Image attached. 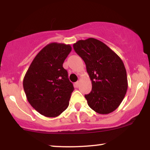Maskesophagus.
<instances>
[{"label":"esophagus","mask_w":150,"mask_h":150,"mask_svg":"<svg viewBox=\"0 0 150 150\" xmlns=\"http://www.w3.org/2000/svg\"><path fill=\"white\" fill-rule=\"evenodd\" d=\"M74 85H75V87H78V86H79V82H75V83L74 84Z\"/></svg>","instance_id":"34e87169"}]
</instances>
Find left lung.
Here are the masks:
<instances>
[{
	"label": "left lung",
	"instance_id": "8db88e82",
	"mask_svg": "<svg viewBox=\"0 0 150 150\" xmlns=\"http://www.w3.org/2000/svg\"><path fill=\"white\" fill-rule=\"evenodd\" d=\"M85 61L92 89L85 94L89 106L100 114L113 112L123 101L127 89L126 70L120 58L101 41L89 38L73 44Z\"/></svg>",
	"mask_w": 150,
	"mask_h": 150
}]
</instances>
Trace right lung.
I'll use <instances>...</instances> for the list:
<instances>
[{"label": "right lung", "mask_w": 150, "mask_h": 150, "mask_svg": "<svg viewBox=\"0 0 150 150\" xmlns=\"http://www.w3.org/2000/svg\"><path fill=\"white\" fill-rule=\"evenodd\" d=\"M71 49L69 44H48L34 58L25 74L23 87L27 100L43 116H59L69 105L74 87L63 64Z\"/></svg>", "instance_id": "add662e5"}]
</instances>
